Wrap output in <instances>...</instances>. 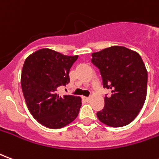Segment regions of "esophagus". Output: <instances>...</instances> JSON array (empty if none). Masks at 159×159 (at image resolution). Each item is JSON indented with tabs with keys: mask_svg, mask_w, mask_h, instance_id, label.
Returning <instances> with one entry per match:
<instances>
[{
	"mask_svg": "<svg viewBox=\"0 0 159 159\" xmlns=\"http://www.w3.org/2000/svg\"><path fill=\"white\" fill-rule=\"evenodd\" d=\"M84 100H86L87 102H89L90 100H91V98L90 97H84Z\"/></svg>",
	"mask_w": 159,
	"mask_h": 159,
	"instance_id": "34e87169",
	"label": "esophagus"
}]
</instances>
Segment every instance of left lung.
Returning <instances> with one entry per match:
<instances>
[{"instance_id":"obj_1","label":"left lung","mask_w":159,"mask_h":159,"mask_svg":"<svg viewBox=\"0 0 159 159\" xmlns=\"http://www.w3.org/2000/svg\"><path fill=\"white\" fill-rule=\"evenodd\" d=\"M91 61L100 69L103 87L111 90L105 107L97 112L101 123L113 128L125 126L137 117L147 91V70L140 54L122 46L92 53Z\"/></svg>"}]
</instances>
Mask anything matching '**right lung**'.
<instances>
[{
	"label": "right lung",
	"instance_id": "obj_1",
	"mask_svg": "<svg viewBox=\"0 0 159 159\" xmlns=\"http://www.w3.org/2000/svg\"><path fill=\"white\" fill-rule=\"evenodd\" d=\"M77 58L49 48L39 49L26 58L21 73L23 94L30 112L43 126L60 129L79 113V96L58 93L59 87L70 83V69Z\"/></svg>",
	"mask_w": 159,
	"mask_h": 159
}]
</instances>
